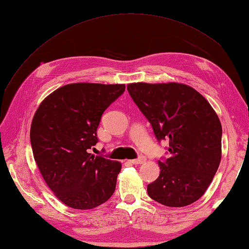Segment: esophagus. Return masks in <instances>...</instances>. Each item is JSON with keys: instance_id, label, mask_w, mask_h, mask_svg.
<instances>
[{"instance_id": "esophagus-1", "label": "esophagus", "mask_w": 249, "mask_h": 249, "mask_svg": "<svg viewBox=\"0 0 249 249\" xmlns=\"http://www.w3.org/2000/svg\"><path fill=\"white\" fill-rule=\"evenodd\" d=\"M145 160H146V158L144 156H140L139 158H137V160H129V162L133 163V165H141V163H144Z\"/></svg>"}]
</instances>
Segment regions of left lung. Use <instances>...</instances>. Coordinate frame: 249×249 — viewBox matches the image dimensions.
<instances>
[{"instance_id": "obj_1", "label": "left lung", "mask_w": 249, "mask_h": 249, "mask_svg": "<svg viewBox=\"0 0 249 249\" xmlns=\"http://www.w3.org/2000/svg\"><path fill=\"white\" fill-rule=\"evenodd\" d=\"M158 141L169 139V158L147 185L158 203L181 208L197 201L213 181L221 160V124L212 106L184 83L127 84Z\"/></svg>"}]
</instances>
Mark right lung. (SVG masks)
Listing matches in <instances>:
<instances>
[{
    "label": "right lung",
    "instance_id": "obj_1",
    "mask_svg": "<svg viewBox=\"0 0 249 249\" xmlns=\"http://www.w3.org/2000/svg\"><path fill=\"white\" fill-rule=\"evenodd\" d=\"M125 91V84L71 83L48 95L31 124V145L41 177L70 208L91 210L113 195L120 161L95 156L104 111Z\"/></svg>",
    "mask_w": 249,
    "mask_h": 249
}]
</instances>
